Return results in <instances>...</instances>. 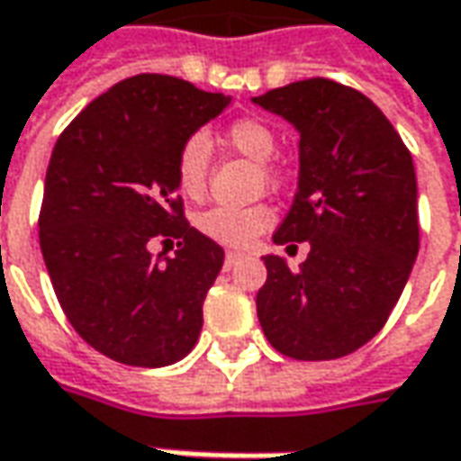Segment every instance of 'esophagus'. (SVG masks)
Segmentation results:
<instances>
[{
    "mask_svg": "<svg viewBox=\"0 0 461 461\" xmlns=\"http://www.w3.org/2000/svg\"><path fill=\"white\" fill-rule=\"evenodd\" d=\"M240 258H243V253H238V251H228V253H225V261H223L225 271H230V268L236 267Z\"/></svg>",
    "mask_w": 461,
    "mask_h": 461,
    "instance_id": "obj_1",
    "label": "esophagus"
}]
</instances>
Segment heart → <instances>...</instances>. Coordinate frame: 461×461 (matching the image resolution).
Segmentation results:
<instances>
[{
	"label": "heart",
	"instance_id": "obj_1",
	"mask_svg": "<svg viewBox=\"0 0 461 461\" xmlns=\"http://www.w3.org/2000/svg\"><path fill=\"white\" fill-rule=\"evenodd\" d=\"M225 144L256 165H264L261 167L264 177L267 182H274L276 175L268 167V162L279 149V141H276V134L271 131V126L258 119H238L225 129ZM175 172H177V185L187 197L203 194L205 180H208V141L205 137L193 134L182 141ZM271 223H274V212L267 205H251V208L215 205L197 218V228L205 236L223 243V246H230V249L251 246L253 238L264 233Z\"/></svg>",
	"mask_w": 461,
	"mask_h": 461
}]
</instances>
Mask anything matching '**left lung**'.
Instances as JSON below:
<instances>
[{
	"instance_id": "1",
	"label": "left lung",
	"mask_w": 461,
	"mask_h": 461,
	"mask_svg": "<svg viewBox=\"0 0 461 461\" xmlns=\"http://www.w3.org/2000/svg\"><path fill=\"white\" fill-rule=\"evenodd\" d=\"M253 104L299 131L296 194L274 243H310L299 268L268 253L256 312L274 350L335 360L373 339L419 253L416 172L393 123L367 95L310 78Z\"/></svg>"
}]
</instances>
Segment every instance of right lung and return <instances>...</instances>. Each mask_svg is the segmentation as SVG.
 <instances>
[{"instance_id": "right-lung-1", "label": "right lung", "mask_w": 461, "mask_h": 461, "mask_svg": "<svg viewBox=\"0 0 461 461\" xmlns=\"http://www.w3.org/2000/svg\"><path fill=\"white\" fill-rule=\"evenodd\" d=\"M230 95L141 73L98 95L55 141L40 210V249L65 317L116 363L182 360L225 253L185 221L177 151ZM180 237L172 259L151 237Z\"/></svg>"}]
</instances>
